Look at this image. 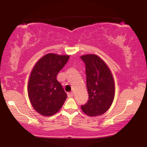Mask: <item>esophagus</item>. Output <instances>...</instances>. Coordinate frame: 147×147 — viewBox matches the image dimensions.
I'll list each match as a JSON object with an SVG mask.
<instances>
[{"label":"esophagus","mask_w":147,"mask_h":147,"mask_svg":"<svg viewBox=\"0 0 147 147\" xmlns=\"http://www.w3.org/2000/svg\"><path fill=\"white\" fill-rule=\"evenodd\" d=\"M67 95H68V97H69V98L73 97V92H71V93H67Z\"/></svg>","instance_id":"obj_1"}]
</instances>
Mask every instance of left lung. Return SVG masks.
<instances>
[{
  "mask_svg": "<svg viewBox=\"0 0 147 147\" xmlns=\"http://www.w3.org/2000/svg\"><path fill=\"white\" fill-rule=\"evenodd\" d=\"M86 64L88 102L81 106L90 117L102 115L110 108L115 96V86L110 69L102 59L94 54L82 56Z\"/></svg>",
  "mask_w": 147,
  "mask_h": 147,
  "instance_id": "obj_1",
  "label": "left lung"
}]
</instances>
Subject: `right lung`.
<instances>
[{"label": "right lung", "mask_w": 147, "mask_h": 147, "mask_svg": "<svg viewBox=\"0 0 147 147\" xmlns=\"http://www.w3.org/2000/svg\"><path fill=\"white\" fill-rule=\"evenodd\" d=\"M69 58V55L47 54L32 69L28 94L32 107L41 115L49 117L56 113L67 97L56 76Z\"/></svg>", "instance_id": "obj_1"}]
</instances>
